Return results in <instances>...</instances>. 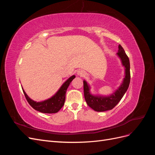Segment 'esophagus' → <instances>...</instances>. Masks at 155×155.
Here are the masks:
<instances>
[{"mask_svg":"<svg viewBox=\"0 0 155 155\" xmlns=\"http://www.w3.org/2000/svg\"><path fill=\"white\" fill-rule=\"evenodd\" d=\"M85 74H86L85 72H84L83 70H78V71L77 72V75H78V76H84Z\"/></svg>","mask_w":155,"mask_h":155,"instance_id":"obj_1","label":"esophagus"}]
</instances>
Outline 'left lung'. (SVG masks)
Returning <instances> with one entry per match:
<instances>
[{
    "label": "left lung",
    "mask_w": 155,
    "mask_h": 155,
    "mask_svg": "<svg viewBox=\"0 0 155 155\" xmlns=\"http://www.w3.org/2000/svg\"><path fill=\"white\" fill-rule=\"evenodd\" d=\"M116 55L120 59L121 65L124 68V78L120 85L109 95L94 94L91 93V87L86 80H83L84 96L87 105L97 112H104L111 110L118 104L129 86L130 62L125 51L120 45L118 46V51Z\"/></svg>",
    "instance_id": "left-lung-1"
}]
</instances>
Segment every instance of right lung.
Returning a JSON list of instances; mask_svg holds the SVG:
<instances>
[{"label":"right lung","mask_w":155,"mask_h":155,"mask_svg":"<svg viewBox=\"0 0 155 155\" xmlns=\"http://www.w3.org/2000/svg\"><path fill=\"white\" fill-rule=\"evenodd\" d=\"M76 78V76H70L67 80L65 81L63 85L61 86L59 90L55 92L54 95L51 97L48 98L47 100H45L41 101H35L26 94V93L22 88L23 92L25 94V96L29 104L34 108V109L37 111L43 112V113H56L58 112L64 104L65 101V96H66L67 90L73 79Z\"/></svg>","instance_id":"right-lung-1"}]
</instances>
